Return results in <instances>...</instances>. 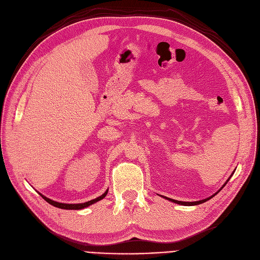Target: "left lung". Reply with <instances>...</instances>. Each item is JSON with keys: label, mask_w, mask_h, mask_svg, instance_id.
<instances>
[{"label": "left lung", "mask_w": 260, "mask_h": 260, "mask_svg": "<svg viewBox=\"0 0 260 260\" xmlns=\"http://www.w3.org/2000/svg\"><path fill=\"white\" fill-rule=\"evenodd\" d=\"M225 184H226V183H225ZM225 184H224V185H225ZM213 196H215V195H213ZM213 196H211V197H209V198H207V199H204V200L194 201V203H186V201H179V200L170 199V198H167V197H165V198H166V199H169L170 201H172V203H176V204H178V205H182V206H196V205H199V204H203V203H205V201H207V200L211 199V198H212Z\"/></svg>", "instance_id": "obj_1"}]
</instances>
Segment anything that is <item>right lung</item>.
<instances>
[{"label": "right lung", "instance_id": "obj_1", "mask_svg": "<svg viewBox=\"0 0 260 260\" xmlns=\"http://www.w3.org/2000/svg\"><path fill=\"white\" fill-rule=\"evenodd\" d=\"M107 193H108V190H107V191H105V193H104L102 196H100V197H98V198H95V199H93V200H90V201H88V203L76 204V205H69V204L56 203V201H53V200H51V199H49V198H47V197H45V196H43V195H41V196H42V197L47 201V203H49L50 205H52V206H54V207H56V208H60V209H66V210H79V209H83V208H86V207H89V206H91V205L95 204L96 201H99V200L103 199L106 195H107Z\"/></svg>", "mask_w": 260, "mask_h": 260}]
</instances>
